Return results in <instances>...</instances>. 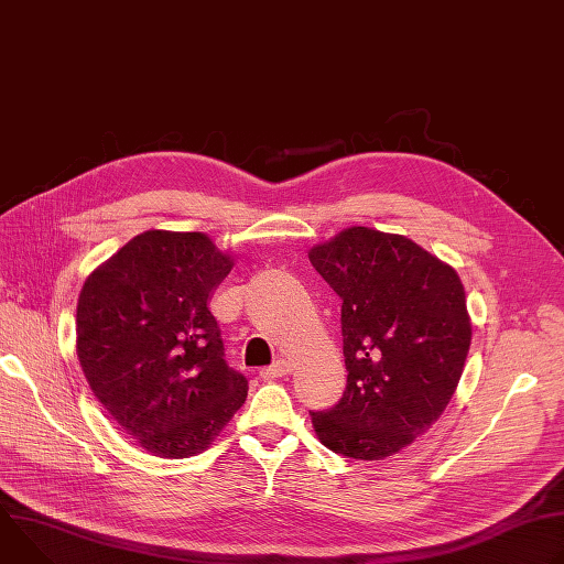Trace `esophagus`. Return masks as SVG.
Returning <instances> with one entry per match:
<instances>
[{"instance_id": "esophagus-1", "label": "esophagus", "mask_w": 564, "mask_h": 564, "mask_svg": "<svg viewBox=\"0 0 564 564\" xmlns=\"http://www.w3.org/2000/svg\"><path fill=\"white\" fill-rule=\"evenodd\" d=\"M259 375H261V379H263V381H272V379L285 377V375H290V364H288V361H276L274 366L263 368Z\"/></svg>"}]
</instances>
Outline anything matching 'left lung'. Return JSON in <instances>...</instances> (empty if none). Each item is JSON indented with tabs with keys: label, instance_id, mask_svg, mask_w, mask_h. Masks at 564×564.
I'll return each instance as SVG.
<instances>
[{
	"label": "left lung",
	"instance_id": "1",
	"mask_svg": "<svg viewBox=\"0 0 564 564\" xmlns=\"http://www.w3.org/2000/svg\"><path fill=\"white\" fill-rule=\"evenodd\" d=\"M310 263L344 299L348 386L339 404L310 413L321 444L383 459L424 435L459 383L470 314L459 274L415 240L348 227L314 246Z\"/></svg>",
	"mask_w": 564,
	"mask_h": 564
}]
</instances>
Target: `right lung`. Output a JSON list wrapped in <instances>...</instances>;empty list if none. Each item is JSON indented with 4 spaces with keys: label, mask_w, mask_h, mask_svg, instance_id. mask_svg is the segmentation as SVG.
<instances>
[{
    "label": "right lung",
    "mask_w": 564,
    "mask_h": 564,
    "mask_svg": "<svg viewBox=\"0 0 564 564\" xmlns=\"http://www.w3.org/2000/svg\"><path fill=\"white\" fill-rule=\"evenodd\" d=\"M231 268L203 231L149 229L79 292V366L105 411L155 457L203 453L246 404L248 379L227 368L207 307Z\"/></svg>",
    "instance_id": "right-lung-1"
}]
</instances>
